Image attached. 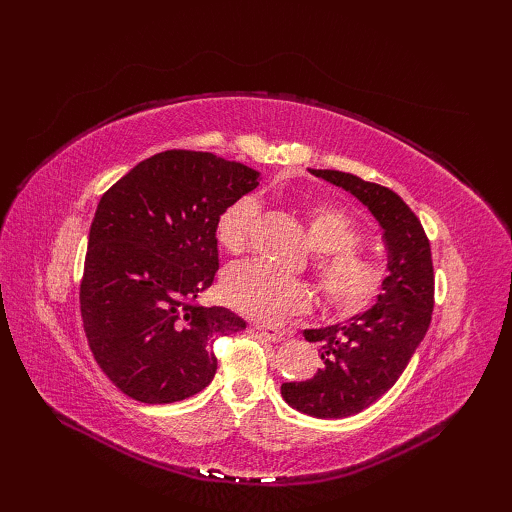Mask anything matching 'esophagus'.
I'll return each instance as SVG.
<instances>
[{
  "mask_svg": "<svg viewBox=\"0 0 512 512\" xmlns=\"http://www.w3.org/2000/svg\"><path fill=\"white\" fill-rule=\"evenodd\" d=\"M256 329L262 337L269 339V342H280V339L284 337V333L277 327H273V324H256Z\"/></svg>",
  "mask_w": 512,
  "mask_h": 512,
  "instance_id": "esophagus-1",
  "label": "esophagus"
}]
</instances>
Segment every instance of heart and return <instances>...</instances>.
<instances>
[{
  "label": "heart",
  "instance_id": "b5f03b06",
  "mask_svg": "<svg viewBox=\"0 0 512 512\" xmlns=\"http://www.w3.org/2000/svg\"><path fill=\"white\" fill-rule=\"evenodd\" d=\"M301 213L309 245L316 252L314 275L324 303L339 314H361L374 307L389 286L391 271L382 258L359 247L363 243L359 222L324 198H307ZM256 215L254 196H243L220 213L215 237L226 252L245 250ZM222 292L228 305L254 318L301 314L312 305V290L303 280L277 273L258 260L230 267Z\"/></svg>",
  "mask_w": 512,
  "mask_h": 512
}]
</instances>
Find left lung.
I'll return each mask as SVG.
<instances>
[{"label": "left lung", "mask_w": 512, "mask_h": 512, "mask_svg": "<svg viewBox=\"0 0 512 512\" xmlns=\"http://www.w3.org/2000/svg\"><path fill=\"white\" fill-rule=\"evenodd\" d=\"M348 190L384 228L391 280L382 299L346 324L305 331L322 344V367L314 378L284 382L292 408L318 418L359 414L378 401L404 374L425 337L433 312V260L421 220L393 190L342 170H312Z\"/></svg>", "instance_id": "left-lung-1"}]
</instances>
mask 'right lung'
Segmentation results:
<instances>
[{
    "instance_id": "1",
    "label": "right lung",
    "mask_w": 512,
    "mask_h": 512,
    "mask_svg": "<svg viewBox=\"0 0 512 512\" xmlns=\"http://www.w3.org/2000/svg\"><path fill=\"white\" fill-rule=\"evenodd\" d=\"M256 185L250 166L168 149L102 194L79 301L89 348L121 393L173 404L213 380L215 337L237 333L245 322L196 297L220 267V213Z\"/></svg>"
}]
</instances>
